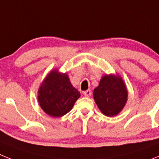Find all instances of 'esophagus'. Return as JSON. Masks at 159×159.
Returning a JSON list of instances; mask_svg holds the SVG:
<instances>
[{
  "instance_id": "34e87169",
  "label": "esophagus",
  "mask_w": 159,
  "mask_h": 159,
  "mask_svg": "<svg viewBox=\"0 0 159 159\" xmlns=\"http://www.w3.org/2000/svg\"><path fill=\"white\" fill-rule=\"evenodd\" d=\"M84 95L86 97H90L92 95V91L91 90H87V91L84 92Z\"/></svg>"
}]
</instances>
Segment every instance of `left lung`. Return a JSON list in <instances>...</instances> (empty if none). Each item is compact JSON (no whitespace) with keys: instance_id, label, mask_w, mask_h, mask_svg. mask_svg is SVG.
Instances as JSON below:
<instances>
[{"instance_id":"left-lung-1","label":"left lung","mask_w":159,"mask_h":159,"mask_svg":"<svg viewBox=\"0 0 159 159\" xmlns=\"http://www.w3.org/2000/svg\"><path fill=\"white\" fill-rule=\"evenodd\" d=\"M94 99L99 110L107 116L121 111L127 99V91L123 80L113 75H104L94 90Z\"/></svg>"}]
</instances>
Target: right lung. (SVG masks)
I'll use <instances>...</instances> for the list:
<instances>
[{"instance_id":"right-lung-1","label":"right lung","mask_w":159,"mask_h":159,"mask_svg":"<svg viewBox=\"0 0 159 159\" xmlns=\"http://www.w3.org/2000/svg\"><path fill=\"white\" fill-rule=\"evenodd\" d=\"M38 100L43 111L52 117H61L71 110L80 94L73 88L67 74L49 73L38 92Z\"/></svg>"}]
</instances>
